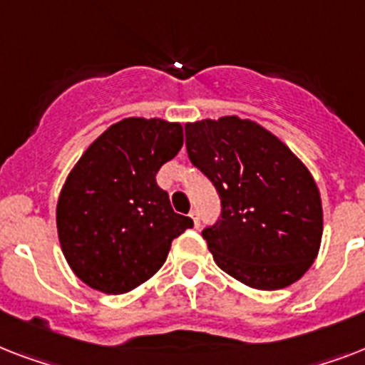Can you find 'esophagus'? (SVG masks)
Here are the masks:
<instances>
[{"label":"esophagus","mask_w":365,"mask_h":365,"mask_svg":"<svg viewBox=\"0 0 365 365\" xmlns=\"http://www.w3.org/2000/svg\"><path fill=\"white\" fill-rule=\"evenodd\" d=\"M189 216H191V220H193L195 227H199V225H200V214H199V210L195 208V210L189 212Z\"/></svg>","instance_id":"1"}]
</instances>
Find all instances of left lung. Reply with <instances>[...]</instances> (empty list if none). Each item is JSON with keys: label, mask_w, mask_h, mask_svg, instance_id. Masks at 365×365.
Returning a JSON list of instances; mask_svg holds the SVG:
<instances>
[{"label": "left lung", "mask_w": 365, "mask_h": 365, "mask_svg": "<svg viewBox=\"0 0 365 365\" xmlns=\"http://www.w3.org/2000/svg\"><path fill=\"white\" fill-rule=\"evenodd\" d=\"M189 160L222 199V216L202 231L217 267L255 289L299 280L322 240V200L292 149L239 117L187 123Z\"/></svg>", "instance_id": "left-lung-1"}]
</instances>
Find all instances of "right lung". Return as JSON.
Masks as SVG:
<instances>
[{
    "instance_id": "add662e5",
    "label": "right lung",
    "mask_w": 365,
    "mask_h": 365,
    "mask_svg": "<svg viewBox=\"0 0 365 365\" xmlns=\"http://www.w3.org/2000/svg\"><path fill=\"white\" fill-rule=\"evenodd\" d=\"M182 145L180 123L128 117L71 168L56 229L68 265L87 286L113 295L138 288L163 267L172 240L193 227L155 180Z\"/></svg>"
}]
</instances>
